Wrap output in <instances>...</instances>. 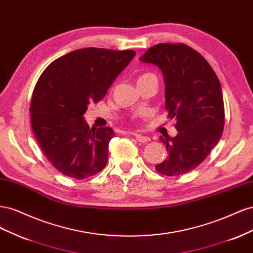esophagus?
I'll use <instances>...</instances> for the list:
<instances>
[{
    "instance_id": "1",
    "label": "esophagus",
    "mask_w": 253,
    "mask_h": 253,
    "mask_svg": "<svg viewBox=\"0 0 253 253\" xmlns=\"http://www.w3.org/2000/svg\"><path fill=\"white\" fill-rule=\"evenodd\" d=\"M133 135L135 136V138L137 139V141H139V142H148V141H150V138H149L148 136H144V135H141V134H136V133H134Z\"/></svg>"
}]
</instances>
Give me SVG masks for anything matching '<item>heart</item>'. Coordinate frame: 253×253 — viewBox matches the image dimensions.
<instances>
[{
	"label": "heart",
	"mask_w": 253,
	"mask_h": 253,
	"mask_svg": "<svg viewBox=\"0 0 253 253\" xmlns=\"http://www.w3.org/2000/svg\"><path fill=\"white\" fill-rule=\"evenodd\" d=\"M148 76H152L151 74H145V75H143V76H141L140 78H143V77H148Z\"/></svg>",
	"instance_id": "obj_1"
}]
</instances>
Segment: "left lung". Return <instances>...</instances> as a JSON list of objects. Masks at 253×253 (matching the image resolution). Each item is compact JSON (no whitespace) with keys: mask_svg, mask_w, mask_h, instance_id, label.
Instances as JSON below:
<instances>
[{"mask_svg":"<svg viewBox=\"0 0 253 253\" xmlns=\"http://www.w3.org/2000/svg\"><path fill=\"white\" fill-rule=\"evenodd\" d=\"M164 75L166 109L176 120L175 137L160 136L169 156L155 169L178 176L200 166L218 143L225 125L221 86L206 59L183 44L162 43L139 58Z\"/></svg>","mask_w":253,"mask_h":253,"instance_id":"8db88e82","label":"left lung"}]
</instances>
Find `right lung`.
<instances>
[{"label": "right lung", "mask_w": 253, "mask_h": 253, "mask_svg": "<svg viewBox=\"0 0 253 253\" xmlns=\"http://www.w3.org/2000/svg\"><path fill=\"white\" fill-rule=\"evenodd\" d=\"M134 50L82 48L50 63L38 80L30 104L36 139L56 169L84 179L100 172L109 159L111 127H89L87 106L100 101Z\"/></svg>", "instance_id": "right-lung-1"}]
</instances>
